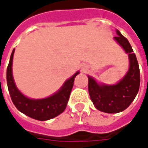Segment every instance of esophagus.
<instances>
[{"label": "esophagus", "instance_id": "1", "mask_svg": "<svg viewBox=\"0 0 148 148\" xmlns=\"http://www.w3.org/2000/svg\"><path fill=\"white\" fill-rule=\"evenodd\" d=\"M86 68H87V67H86V66H82V69L83 71H85V70H86Z\"/></svg>", "mask_w": 148, "mask_h": 148}]
</instances>
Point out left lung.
<instances>
[{
    "instance_id": "1",
    "label": "left lung",
    "mask_w": 148,
    "mask_h": 148,
    "mask_svg": "<svg viewBox=\"0 0 148 148\" xmlns=\"http://www.w3.org/2000/svg\"><path fill=\"white\" fill-rule=\"evenodd\" d=\"M118 36L114 40L119 43L129 59V68L122 79L114 85L98 83L88 76V90L95 107L99 111L115 114L128 108L138 92L140 86V71L138 62L128 40L116 30Z\"/></svg>"
}]
</instances>
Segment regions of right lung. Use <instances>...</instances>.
Returning a JSON list of instances; mask_svg holds the SVG:
<instances>
[{"label":"right lung","instance_id":"add662e5","mask_svg":"<svg viewBox=\"0 0 148 148\" xmlns=\"http://www.w3.org/2000/svg\"><path fill=\"white\" fill-rule=\"evenodd\" d=\"M14 53V49H13L7 66L6 81L10 98L17 110L27 116L39 121L49 120L62 114L67 105L75 77L80 71H77L72 77L67 79L62 87L53 95L44 99H30L22 94L14 83L12 74Z\"/></svg>","mask_w":148,"mask_h":148}]
</instances>
